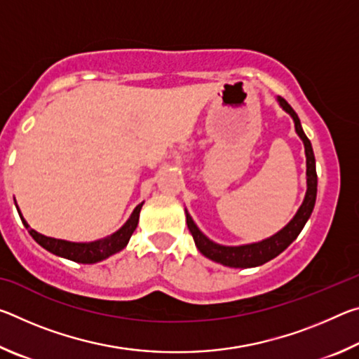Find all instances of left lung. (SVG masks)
<instances>
[{
    "label": "left lung",
    "instance_id": "1",
    "mask_svg": "<svg viewBox=\"0 0 359 359\" xmlns=\"http://www.w3.org/2000/svg\"><path fill=\"white\" fill-rule=\"evenodd\" d=\"M277 101L278 104L282 106L283 111L288 112L291 117H293L294 130L297 133V136L302 139L304 149H306V163H307L306 198H304L301 208L296 212L293 220H291L287 226L278 231V233L261 242H255V244H247V245H239V247L220 245V244H215V242H212L209 238H205L196 224H194L190 214L185 210L188 229H190L198 250L201 252L204 257H208L209 259L215 261V263H220L223 266L255 267V266H261L267 263V261H271L272 258H276L277 255H280L285 248H287L291 242L299 236L304 224H306L309 218H311V214L313 210L315 199H317V169H315V155L312 150V144L306 136V133L302 131L299 117H297V114L293 111V107H291L288 102L282 98V96H277Z\"/></svg>",
    "mask_w": 359,
    "mask_h": 359
}]
</instances>
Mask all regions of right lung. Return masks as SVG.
Masks as SVG:
<instances>
[{"label":"right lung","mask_w":359,"mask_h":359,"mask_svg":"<svg viewBox=\"0 0 359 359\" xmlns=\"http://www.w3.org/2000/svg\"><path fill=\"white\" fill-rule=\"evenodd\" d=\"M142 204H137L136 209L133 210L131 217L128 218L123 226H121L117 233H114L111 236H107L104 239L95 241V242H69V241H62V239H53V238H47L44 234H39L38 231H34L29 228V224L25 222V218L22 217L19 208H15L19 210V215L22 218V223L25 224V228L28 229V233L32 234V238L38 242L41 247H44L46 250H48L53 255H58V257L76 261V263H83V264H92V263H98V261H102L111 257V255L120 252L121 248H125L128 241L131 238V234L135 233V229L137 226L139 222V212L142 209Z\"/></svg>","instance_id":"add662e5"}]
</instances>
